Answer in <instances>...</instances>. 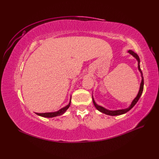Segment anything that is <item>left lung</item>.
<instances>
[{
    "label": "left lung",
    "mask_w": 159,
    "mask_h": 159,
    "mask_svg": "<svg viewBox=\"0 0 159 159\" xmlns=\"http://www.w3.org/2000/svg\"><path fill=\"white\" fill-rule=\"evenodd\" d=\"M128 52L130 54H131L134 57V58H135L137 60V61H138V69H139V71H140V73L141 74V78H142V80H141V84H140V88H139V92H138V94L136 96V98L133 100L131 104L130 105V106L129 107H127L126 109L113 110H113H108L107 109L103 107L102 106H100V105H98L97 103H95V100H94L93 96H92L93 102V104L95 105V107H96V109H97L98 111H99L100 112H102L103 113H105V114L108 115H111V116H115V115H123L124 113H126L127 112L129 111V110H131L134 106V105H135L137 103L139 98H140V97H141V95H142L143 91V86H144V80H143V76L142 71H141V68H140V65H139V64H140V59H139V56L136 54V53H134L133 51L129 50Z\"/></svg>",
    "instance_id": "left-lung-1"
}]
</instances>
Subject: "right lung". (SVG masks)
<instances>
[{
	"mask_svg": "<svg viewBox=\"0 0 159 159\" xmlns=\"http://www.w3.org/2000/svg\"><path fill=\"white\" fill-rule=\"evenodd\" d=\"M71 98H70V103H68V105H67L66 106H65L63 108L60 109V110L57 111L50 112V113H36V114L38 115H39V116H41V117H47V118H52V117L59 116V115H61L62 114H64L66 111L67 109H68L69 108V107L70 106Z\"/></svg>",
	"mask_w": 159,
	"mask_h": 159,
	"instance_id": "add662e5",
	"label": "right lung"
}]
</instances>
